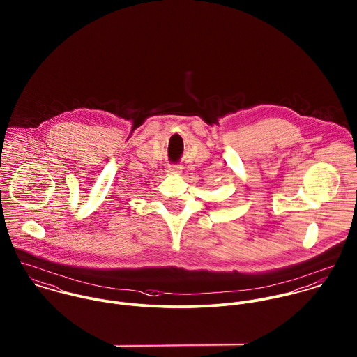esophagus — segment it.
I'll return each instance as SVG.
<instances>
[{
	"label": "esophagus",
	"instance_id": "esophagus-1",
	"mask_svg": "<svg viewBox=\"0 0 357 357\" xmlns=\"http://www.w3.org/2000/svg\"><path fill=\"white\" fill-rule=\"evenodd\" d=\"M167 172H169L170 174H177V173H180L181 170H180L178 166H170V167L167 169Z\"/></svg>",
	"mask_w": 357,
	"mask_h": 357
}]
</instances>
